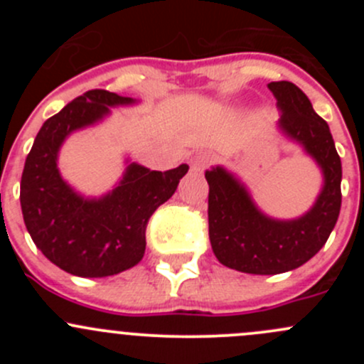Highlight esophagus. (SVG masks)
I'll use <instances>...</instances> for the list:
<instances>
[{"label": "esophagus", "mask_w": 364, "mask_h": 364, "mask_svg": "<svg viewBox=\"0 0 364 364\" xmlns=\"http://www.w3.org/2000/svg\"><path fill=\"white\" fill-rule=\"evenodd\" d=\"M211 161H213L211 155H208V153H199V155L193 156L192 161H190V167H192V171L196 172H203Z\"/></svg>", "instance_id": "1"}]
</instances>
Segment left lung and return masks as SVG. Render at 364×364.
I'll return each instance as SVG.
<instances>
[{
	"label": "left lung",
	"mask_w": 364,
	"mask_h": 364,
	"mask_svg": "<svg viewBox=\"0 0 364 364\" xmlns=\"http://www.w3.org/2000/svg\"><path fill=\"white\" fill-rule=\"evenodd\" d=\"M282 111L278 127L321 167L324 186L308 213L274 220L253 204L243 183L223 167L205 171L213 253L223 266L250 274H278L311 259L335 229L341 205V160L328 123L289 80L267 84Z\"/></svg>",
	"instance_id": "1"
}]
</instances>
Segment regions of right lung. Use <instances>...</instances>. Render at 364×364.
<instances>
[{
    "label": "right lung",
    "instance_id": "1",
    "mask_svg": "<svg viewBox=\"0 0 364 364\" xmlns=\"http://www.w3.org/2000/svg\"><path fill=\"white\" fill-rule=\"evenodd\" d=\"M130 104L134 98L111 91H86L42 124L26 159L21 178L26 229L50 262L75 277H111L141 262L149 218L188 172L186 164L165 172L130 164L119 185L100 199H84L63 181L58 153L65 139L104 119L109 107Z\"/></svg>",
    "mask_w": 364,
    "mask_h": 364
}]
</instances>
